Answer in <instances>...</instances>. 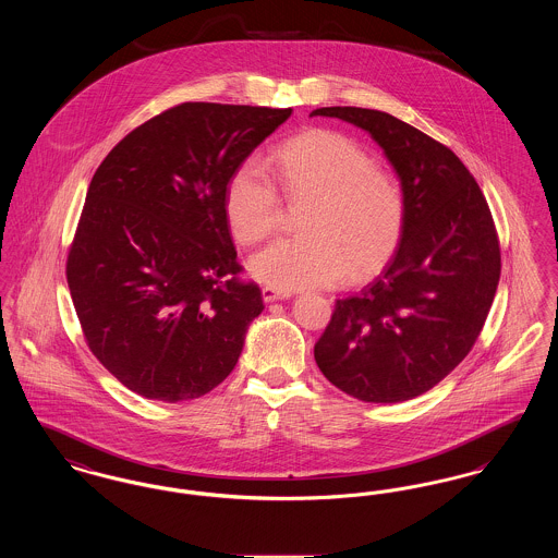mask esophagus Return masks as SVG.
Wrapping results in <instances>:
<instances>
[{
	"label": "esophagus",
	"mask_w": 558,
	"mask_h": 558,
	"mask_svg": "<svg viewBox=\"0 0 558 558\" xmlns=\"http://www.w3.org/2000/svg\"><path fill=\"white\" fill-rule=\"evenodd\" d=\"M262 294H264V301H266V303H274V301H284V299H291L292 296V292L280 291V289H271V287H264V289H262Z\"/></svg>",
	"instance_id": "34e87169"
}]
</instances>
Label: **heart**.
I'll return each mask as SVG.
<instances>
[{
	"mask_svg": "<svg viewBox=\"0 0 558 558\" xmlns=\"http://www.w3.org/2000/svg\"><path fill=\"white\" fill-rule=\"evenodd\" d=\"M276 173L292 198H312L303 236L278 239L248 259V274L280 291L332 287L366 278L396 251L405 203L398 182L372 165L343 133L312 130L276 150ZM232 234L244 244L269 236L280 196L262 162L244 160L223 196Z\"/></svg>",
	"mask_w": 558,
	"mask_h": 558,
	"instance_id": "obj_1",
	"label": "heart"
}]
</instances>
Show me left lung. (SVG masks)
Here are the masks:
<instances>
[{"label": "left lung", "instance_id": "obj_1", "mask_svg": "<svg viewBox=\"0 0 558 558\" xmlns=\"http://www.w3.org/2000/svg\"><path fill=\"white\" fill-rule=\"evenodd\" d=\"M383 148L405 219L380 276L339 299L314 347L322 374L351 398L398 403L444 380L475 345L500 280V244L485 196L448 146L371 108H316Z\"/></svg>", "mask_w": 558, "mask_h": 558}]
</instances>
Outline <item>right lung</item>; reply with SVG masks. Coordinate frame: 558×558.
I'll return each mask as SVG.
<instances>
[{
	"instance_id": "1",
	"label": "right lung",
	"mask_w": 558,
	"mask_h": 558,
	"mask_svg": "<svg viewBox=\"0 0 558 558\" xmlns=\"http://www.w3.org/2000/svg\"><path fill=\"white\" fill-rule=\"evenodd\" d=\"M292 108L186 102L128 133L87 187L66 280L92 353L167 403L209 393L264 312L223 209L240 162Z\"/></svg>"
}]
</instances>
